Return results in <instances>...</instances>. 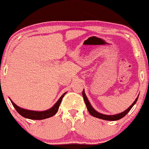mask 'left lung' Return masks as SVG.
I'll return each mask as SVG.
<instances>
[{"label":"left lung","instance_id":"obj_1","mask_svg":"<svg viewBox=\"0 0 149 149\" xmlns=\"http://www.w3.org/2000/svg\"><path fill=\"white\" fill-rule=\"evenodd\" d=\"M82 96H83V99L84 100H85V102L86 104V106H87V110H88L89 113H90V114L91 115V116H94V117L95 118H100V119H102V120H120V118H123L124 116H125V115L127 114V113H128V112L131 110V109L133 108V105L136 104V101L138 100V97L136 98V100L133 102V103L132 104L131 106L129 107L128 109H127L126 110H125L124 112H123V113H119V114H117V115H113V116H108V115H103V114H101V113H98V112L96 111L95 110L94 108H93V107L91 106V105H90V102L88 101V100H87V97H86L85 95V91H82Z\"/></svg>","mask_w":149,"mask_h":149}]
</instances>
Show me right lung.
Returning <instances> with one entry per match:
<instances>
[{"label": "right lung", "mask_w": 149, "mask_h": 149, "mask_svg": "<svg viewBox=\"0 0 149 149\" xmlns=\"http://www.w3.org/2000/svg\"><path fill=\"white\" fill-rule=\"evenodd\" d=\"M66 94L64 93L62 95V97L59 99V100L55 103V105L52 107V108L49 109V110H45V111H41V112H38V111H33V110H26V109H23L20 107H18V105H16V104L13 102H12V105H13L15 109L16 110V111L19 113L21 116H22L23 117L29 119H32V120H42V119H46L48 118L52 117L53 116H54L56 113V112L58 111V109H59V105H60L61 102H62V100L64 95Z\"/></svg>", "instance_id": "obj_1"}]
</instances>
